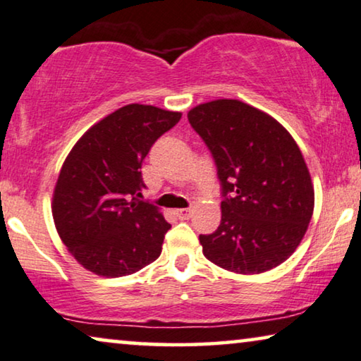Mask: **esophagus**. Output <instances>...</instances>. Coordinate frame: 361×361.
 I'll use <instances>...</instances> for the list:
<instances>
[{"label": "esophagus", "mask_w": 361, "mask_h": 361, "mask_svg": "<svg viewBox=\"0 0 361 361\" xmlns=\"http://www.w3.org/2000/svg\"><path fill=\"white\" fill-rule=\"evenodd\" d=\"M191 212H192L191 209H178V211H176V217L181 220H186L191 217Z\"/></svg>", "instance_id": "obj_1"}]
</instances>
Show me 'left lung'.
Returning a JSON list of instances; mask_svg holds the SVG:
<instances>
[{
  "label": "left lung",
  "mask_w": 361,
  "mask_h": 361,
  "mask_svg": "<svg viewBox=\"0 0 361 361\" xmlns=\"http://www.w3.org/2000/svg\"><path fill=\"white\" fill-rule=\"evenodd\" d=\"M211 150L224 201L220 225L199 235L219 267L261 274L292 256L314 209V190L301 150L281 123L240 100L220 99L188 113Z\"/></svg>",
  "instance_id": "left-lung-1"
}]
</instances>
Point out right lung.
Listing matches in <instances>:
<instances>
[{
	"mask_svg": "<svg viewBox=\"0 0 361 361\" xmlns=\"http://www.w3.org/2000/svg\"><path fill=\"white\" fill-rule=\"evenodd\" d=\"M181 113L152 105L121 106L97 123L64 160L51 212L68 251L104 277L137 272L162 252L171 225L142 201L141 166L152 144Z\"/></svg>",
	"mask_w": 361,
	"mask_h": 361,
	"instance_id": "right-lung-1",
	"label": "right lung"
}]
</instances>
